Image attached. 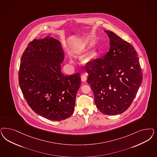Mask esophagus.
Instances as JSON below:
<instances>
[{"instance_id":"34e87169","label":"esophagus","mask_w":157,"mask_h":157,"mask_svg":"<svg viewBox=\"0 0 157 157\" xmlns=\"http://www.w3.org/2000/svg\"><path fill=\"white\" fill-rule=\"evenodd\" d=\"M86 79H87V77H86V75H81V81H82V82H86Z\"/></svg>"}]
</instances>
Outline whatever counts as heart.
<instances>
[{"label": "heart", "mask_w": 157, "mask_h": 157, "mask_svg": "<svg viewBox=\"0 0 157 157\" xmlns=\"http://www.w3.org/2000/svg\"><path fill=\"white\" fill-rule=\"evenodd\" d=\"M95 52L92 50H89L85 52L81 56V61L82 63L86 65H90L94 61L95 58ZM69 62L71 63L73 62V60L71 56H69Z\"/></svg>", "instance_id": "b5f03b06"}]
</instances>
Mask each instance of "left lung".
Listing matches in <instances>:
<instances>
[{
	"label": "left lung",
	"mask_w": 157,
	"mask_h": 157,
	"mask_svg": "<svg viewBox=\"0 0 157 157\" xmlns=\"http://www.w3.org/2000/svg\"><path fill=\"white\" fill-rule=\"evenodd\" d=\"M110 50L86 68L98 109L115 116L126 111L136 95L143 75L134 47L109 30Z\"/></svg>",
	"instance_id": "obj_1"
}]
</instances>
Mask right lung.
I'll use <instances>...</instances> for the list:
<instances>
[{"label": "right lung", "mask_w": 157, "mask_h": 157, "mask_svg": "<svg viewBox=\"0 0 157 157\" xmlns=\"http://www.w3.org/2000/svg\"><path fill=\"white\" fill-rule=\"evenodd\" d=\"M63 60L60 41L50 36L29 43L21 59L19 84L26 101L36 114L52 121L72 115L81 86L79 73H62Z\"/></svg>", "instance_id": "1"}]
</instances>
